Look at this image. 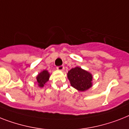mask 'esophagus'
<instances>
[{
  "label": "esophagus",
  "mask_w": 129,
  "mask_h": 129,
  "mask_svg": "<svg viewBox=\"0 0 129 129\" xmlns=\"http://www.w3.org/2000/svg\"><path fill=\"white\" fill-rule=\"evenodd\" d=\"M57 70L59 71H63L64 70V66H60L57 67Z\"/></svg>",
  "instance_id": "esophagus-1"
}]
</instances>
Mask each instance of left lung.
Returning a JSON list of instances; mask_svg holds the SVG:
<instances>
[{
    "instance_id": "obj_1",
    "label": "left lung",
    "mask_w": 129,
    "mask_h": 129,
    "mask_svg": "<svg viewBox=\"0 0 129 129\" xmlns=\"http://www.w3.org/2000/svg\"><path fill=\"white\" fill-rule=\"evenodd\" d=\"M68 77L71 85L79 91H86L92 86V75L79 67H75L70 70Z\"/></svg>"
}]
</instances>
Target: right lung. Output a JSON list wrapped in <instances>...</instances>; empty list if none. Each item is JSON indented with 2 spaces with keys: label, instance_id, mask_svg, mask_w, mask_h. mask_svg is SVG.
<instances>
[{
  "label": "right lung",
  "instance_id": "1",
  "mask_svg": "<svg viewBox=\"0 0 129 129\" xmlns=\"http://www.w3.org/2000/svg\"><path fill=\"white\" fill-rule=\"evenodd\" d=\"M49 78H50V74L48 73L47 70H44L40 72L36 77L38 86L40 87H43L45 83L49 80Z\"/></svg>",
  "mask_w": 129,
  "mask_h": 129
}]
</instances>
